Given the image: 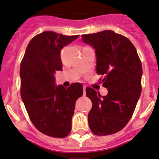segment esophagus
Returning <instances> with one entry per match:
<instances>
[{"label": "esophagus", "instance_id": "1", "mask_svg": "<svg viewBox=\"0 0 159 159\" xmlns=\"http://www.w3.org/2000/svg\"><path fill=\"white\" fill-rule=\"evenodd\" d=\"M85 89H86V87H85V86L83 87V92H84L83 95H84V96H85V94H86V93H85Z\"/></svg>", "mask_w": 159, "mask_h": 159}]
</instances>
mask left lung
Returning a JSON list of instances; mask_svg holds the SVG:
<instances>
[{"label":"left lung","mask_w":159,"mask_h":159,"mask_svg":"<svg viewBox=\"0 0 159 159\" xmlns=\"http://www.w3.org/2000/svg\"><path fill=\"white\" fill-rule=\"evenodd\" d=\"M83 42L95 49L97 74L104 76L108 94L87 87L86 96L93 106L89 126L96 135H112L127 125L142 91L143 68L136 49L127 37L106 30L82 35Z\"/></svg>","instance_id":"left-lung-1"}]
</instances>
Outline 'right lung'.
Listing matches in <instances>:
<instances>
[{"label":"right lung","mask_w":159,"mask_h":159,"mask_svg":"<svg viewBox=\"0 0 159 159\" xmlns=\"http://www.w3.org/2000/svg\"><path fill=\"white\" fill-rule=\"evenodd\" d=\"M78 36L43 31L31 39L21 61V98L32 124L48 136L69 135L75 103L83 94L81 83L55 86L54 77L62 70L61 49Z\"/></svg>","instance_id":"right-lung-1"}]
</instances>
